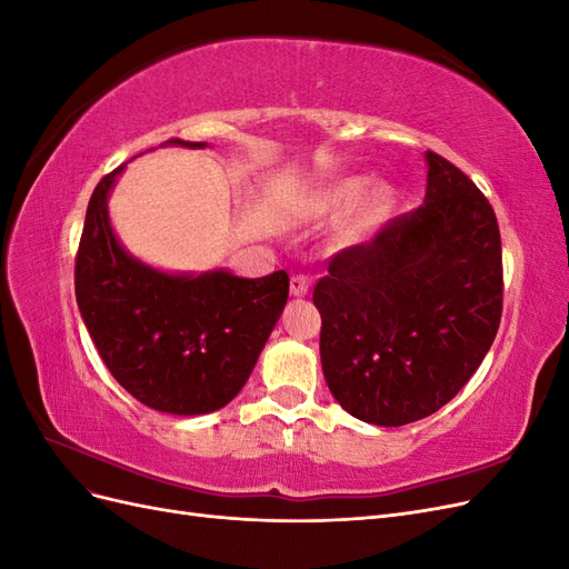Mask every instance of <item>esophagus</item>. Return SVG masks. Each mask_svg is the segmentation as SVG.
<instances>
[{
    "label": "esophagus",
    "mask_w": 569,
    "mask_h": 569,
    "mask_svg": "<svg viewBox=\"0 0 569 569\" xmlns=\"http://www.w3.org/2000/svg\"><path fill=\"white\" fill-rule=\"evenodd\" d=\"M308 287H311V278H308V274H303V272L291 274V282H289L291 295H295V297H306L308 295Z\"/></svg>",
    "instance_id": "esophagus-1"
}]
</instances>
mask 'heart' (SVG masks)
Listing matches in <instances>:
<instances>
[{"label":"heart","instance_id":"b5f03b06","mask_svg":"<svg viewBox=\"0 0 569 569\" xmlns=\"http://www.w3.org/2000/svg\"><path fill=\"white\" fill-rule=\"evenodd\" d=\"M363 192H366V180H343L318 197L316 209L320 213H343L358 203Z\"/></svg>","mask_w":569,"mask_h":569}]
</instances>
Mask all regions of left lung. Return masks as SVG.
<instances>
[{"label":"left lung","mask_w":569,"mask_h":569,"mask_svg":"<svg viewBox=\"0 0 569 569\" xmlns=\"http://www.w3.org/2000/svg\"><path fill=\"white\" fill-rule=\"evenodd\" d=\"M427 194L370 242L341 249L313 289L327 387L353 418L432 416L485 360L503 313L501 232L489 199L427 151Z\"/></svg>","instance_id":"1"}]
</instances>
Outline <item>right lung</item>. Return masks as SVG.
<instances>
[{"label": "right lung", "instance_id": "add662e5", "mask_svg": "<svg viewBox=\"0 0 569 569\" xmlns=\"http://www.w3.org/2000/svg\"><path fill=\"white\" fill-rule=\"evenodd\" d=\"M170 144L203 147L173 137ZM118 166L88 203L76 256V299L116 382L137 401L173 416L230 403L261 356L289 297L284 270L244 280L230 272L166 274L134 261L107 213Z\"/></svg>", "mask_w": 569, "mask_h": 569}]
</instances>
